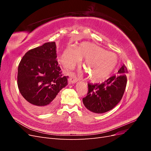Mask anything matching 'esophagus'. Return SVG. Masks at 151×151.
<instances>
[{
    "instance_id": "34e87169",
    "label": "esophagus",
    "mask_w": 151,
    "mask_h": 151,
    "mask_svg": "<svg viewBox=\"0 0 151 151\" xmlns=\"http://www.w3.org/2000/svg\"><path fill=\"white\" fill-rule=\"evenodd\" d=\"M79 80L78 77H77L76 76H72L70 77V83H75Z\"/></svg>"
}]
</instances>
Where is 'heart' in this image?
I'll return each mask as SVG.
<instances>
[{
  "instance_id": "1",
  "label": "heart",
  "mask_w": 151,
  "mask_h": 151,
  "mask_svg": "<svg viewBox=\"0 0 151 151\" xmlns=\"http://www.w3.org/2000/svg\"><path fill=\"white\" fill-rule=\"evenodd\" d=\"M86 58L84 68L88 77L94 81H101L107 77L115 68L118 57L114 53L107 52L92 43L83 42L77 48L67 47L62 53L60 61L68 68L79 64Z\"/></svg>"
}]
</instances>
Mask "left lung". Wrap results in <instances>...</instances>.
Returning <instances> with one entry per match:
<instances>
[{
    "instance_id": "8db88e82",
    "label": "left lung",
    "mask_w": 151,
    "mask_h": 151,
    "mask_svg": "<svg viewBox=\"0 0 151 151\" xmlns=\"http://www.w3.org/2000/svg\"><path fill=\"white\" fill-rule=\"evenodd\" d=\"M127 68L123 65L114 75L101 84H88V92L83 102L91 111L103 113L111 110L120 101L127 86Z\"/></svg>"
}]
</instances>
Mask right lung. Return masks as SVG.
Masks as SVG:
<instances>
[{
    "label": "right lung",
    "mask_w": 151,
    "mask_h": 151,
    "mask_svg": "<svg viewBox=\"0 0 151 151\" xmlns=\"http://www.w3.org/2000/svg\"><path fill=\"white\" fill-rule=\"evenodd\" d=\"M55 42L29 50L18 66L17 86L26 104L38 113L56 106L60 91L67 84L57 60Z\"/></svg>",
    "instance_id": "add662e5"
}]
</instances>
